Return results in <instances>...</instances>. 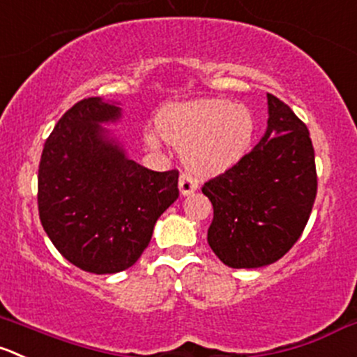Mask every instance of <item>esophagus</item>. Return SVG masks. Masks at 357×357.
<instances>
[{"mask_svg": "<svg viewBox=\"0 0 357 357\" xmlns=\"http://www.w3.org/2000/svg\"><path fill=\"white\" fill-rule=\"evenodd\" d=\"M197 186L199 185H197L195 179L190 174H186V172L179 176V192H181V195H190V193L195 192Z\"/></svg>", "mask_w": 357, "mask_h": 357, "instance_id": "esophagus-1", "label": "esophagus"}]
</instances>
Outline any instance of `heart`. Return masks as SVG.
Returning <instances> with one entry per match:
<instances>
[{
  "instance_id": "heart-1",
  "label": "heart",
  "mask_w": 357,
  "mask_h": 357,
  "mask_svg": "<svg viewBox=\"0 0 357 357\" xmlns=\"http://www.w3.org/2000/svg\"><path fill=\"white\" fill-rule=\"evenodd\" d=\"M158 132L183 151L185 164L197 174L213 176L234 167L251 150L255 116L245 106L221 99L185 102L165 108ZM151 146L157 137L148 136Z\"/></svg>"
}]
</instances>
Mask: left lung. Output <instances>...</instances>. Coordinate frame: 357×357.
Masks as SVG:
<instances>
[{
  "label": "left lung",
  "instance_id": "8db88e82",
  "mask_svg": "<svg viewBox=\"0 0 357 357\" xmlns=\"http://www.w3.org/2000/svg\"><path fill=\"white\" fill-rule=\"evenodd\" d=\"M265 136L241 162L204 183L213 204L207 242L231 268H258L295 245L317 195L314 146L305 123L275 96Z\"/></svg>",
  "mask_w": 357,
  "mask_h": 357
}]
</instances>
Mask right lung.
Here are the masks:
<instances>
[{
	"label": "right lung",
	"instance_id": "right-lung-1",
	"mask_svg": "<svg viewBox=\"0 0 357 357\" xmlns=\"http://www.w3.org/2000/svg\"><path fill=\"white\" fill-rule=\"evenodd\" d=\"M119 116V106L101 98L78 101L45 141L38 169L43 230L69 263L91 274L132 266L179 197L176 169L150 171L106 139L99 123Z\"/></svg>",
	"mask_w": 357,
	"mask_h": 357
}]
</instances>
